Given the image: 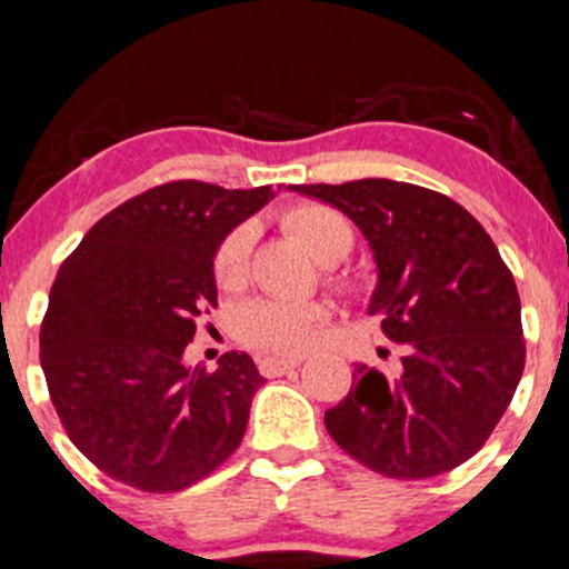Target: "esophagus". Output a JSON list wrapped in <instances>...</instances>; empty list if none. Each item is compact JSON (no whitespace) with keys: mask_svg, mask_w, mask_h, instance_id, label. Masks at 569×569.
Wrapping results in <instances>:
<instances>
[{"mask_svg":"<svg viewBox=\"0 0 569 569\" xmlns=\"http://www.w3.org/2000/svg\"><path fill=\"white\" fill-rule=\"evenodd\" d=\"M300 362V357H291V360H286V357H264V360H259V370L264 376H283L295 370Z\"/></svg>","mask_w":569,"mask_h":569,"instance_id":"34e87169","label":"esophagus"}]
</instances>
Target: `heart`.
Listing matches in <instances>:
<instances>
[{
    "instance_id": "heart-1",
    "label": "heart",
    "mask_w": 569,
    "mask_h": 569,
    "mask_svg": "<svg viewBox=\"0 0 569 569\" xmlns=\"http://www.w3.org/2000/svg\"><path fill=\"white\" fill-rule=\"evenodd\" d=\"M283 226L305 244L319 264H338L355 244L349 220L332 207L297 204L283 214ZM253 231L239 226L220 242L214 253V280L223 289H239L248 274ZM327 325V310L321 305H283L259 300L239 310L234 330L239 340L269 355H302L319 340Z\"/></svg>"
}]
</instances>
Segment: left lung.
Returning a JSON list of instances; mask_svg holds the SVG:
<instances>
[{
  "label": "left lung",
  "mask_w": 569,
  "mask_h": 569,
  "mask_svg": "<svg viewBox=\"0 0 569 569\" xmlns=\"http://www.w3.org/2000/svg\"><path fill=\"white\" fill-rule=\"evenodd\" d=\"M346 214L368 239V313L406 346L400 373L357 365L327 409L330 436L368 469L426 480L486 445L523 373L521 297L488 231L447 196L395 179L289 184Z\"/></svg>",
  "instance_id": "obj_1"
}]
</instances>
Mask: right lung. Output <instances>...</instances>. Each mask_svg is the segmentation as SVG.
I'll list each match as a JSON object with an SVG mask.
<instances>
[{"label": "right lung", "instance_id": "1", "mask_svg": "<svg viewBox=\"0 0 569 569\" xmlns=\"http://www.w3.org/2000/svg\"><path fill=\"white\" fill-rule=\"evenodd\" d=\"M272 188L158 184L100 218L59 267L40 365L70 441L113 480L174 493L242 441L264 385L248 355L190 368L196 319L218 308L214 253Z\"/></svg>", "mask_w": 569, "mask_h": 569}]
</instances>
